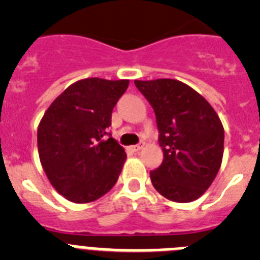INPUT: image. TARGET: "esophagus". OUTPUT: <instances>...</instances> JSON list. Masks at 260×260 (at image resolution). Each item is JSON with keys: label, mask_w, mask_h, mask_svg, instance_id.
<instances>
[{"label": "esophagus", "mask_w": 260, "mask_h": 260, "mask_svg": "<svg viewBox=\"0 0 260 260\" xmlns=\"http://www.w3.org/2000/svg\"><path fill=\"white\" fill-rule=\"evenodd\" d=\"M144 147V143H141V144H135V146H132L130 147V150L133 151V152H139V151L142 150Z\"/></svg>", "instance_id": "obj_1"}]
</instances>
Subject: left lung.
<instances>
[{
	"mask_svg": "<svg viewBox=\"0 0 260 260\" xmlns=\"http://www.w3.org/2000/svg\"><path fill=\"white\" fill-rule=\"evenodd\" d=\"M155 110L161 165L150 172L164 198L189 203L215 180L224 153V127L210 103L176 79L134 80Z\"/></svg>",
	"mask_w": 260,
	"mask_h": 260,
	"instance_id": "1",
	"label": "left lung"
}]
</instances>
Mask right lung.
<instances>
[{
    "label": "right lung",
    "instance_id": "1",
    "mask_svg": "<svg viewBox=\"0 0 260 260\" xmlns=\"http://www.w3.org/2000/svg\"><path fill=\"white\" fill-rule=\"evenodd\" d=\"M127 86V79H80L45 110L38 127L39 157L49 182L68 201L89 203L116 185L126 152L105 134Z\"/></svg>",
    "mask_w": 260,
    "mask_h": 260
}]
</instances>
